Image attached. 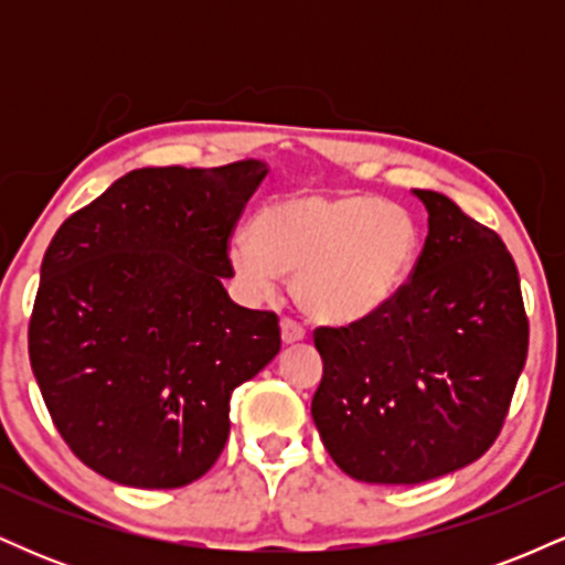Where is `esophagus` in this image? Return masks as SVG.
Here are the masks:
<instances>
[{
    "mask_svg": "<svg viewBox=\"0 0 565 565\" xmlns=\"http://www.w3.org/2000/svg\"><path fill=\"white\" fill-rule=\"evenodd\" d=\"M281 340L287 342V345H295V342L305 340L302 323H297L295 319H281Z\"/></svg>",
    "mask_w": 565,
    "mask_h": 565,
    "instance_id": "esophagus-1",
    "label": "esophagus"
}]
</instances>
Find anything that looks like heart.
Segmentation results:
<instances>
[{
	"label": "heart",
	"mask_w": 565,
	"mask_h": 565,
	"mask_svg": "<svg viewBox=\"0 0 565 565\" xmlns=\"http://www.w3.org/2000/svg\"><path fill=\"white\" fill-rule=\"evenodd\" d=\"M419 231L406 206L364 193H289L257 212L252 233L228 244L246 291L270 297L281 274L313 319L350 323L398 295L417 257Z\"/></svg>",
	"instance_id": "obj_1"
}]
</instances>
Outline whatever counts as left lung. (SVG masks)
I'll return each instance as SVG.
<instances>
[{
	"instance_id": "8db88e82",
	"label": "left lung",
	"mask_w": 565,
	"mask_h": 565,
	"mask_svg": "<svg viewBox=\"0 0 565 565\" xmlns=\"http://www.w3.org/2000/svg\"><path fill=\"white\" fill-rule=\"evenodd\" d=\"M427 238L385 308L319 327L310 414L337 468L366 483H425L491 449L529 353L515 260L449 196L414 191Z\"/></svg>"
}]
</instances>
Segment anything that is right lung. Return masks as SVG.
Returning <instances> with one entry per match:
<instances>
[{"label":"right lung","instance_id":"1","mask_svg":"<svg viewBox=\"0 0 565 565\" xmlns=\"http://www.w3.org/2000/svg\"><path fill=\"white\" fill-rule=\"evenodd\" d=\"M263 161L146 167L57 228L42 260L29 359L68 449L108 481L180 489L231 430V395L281 350L274 310L223 289L228 244Z\"/></svg>","mask_w":565,"mask_h":565}]
</instances>
